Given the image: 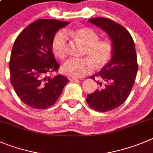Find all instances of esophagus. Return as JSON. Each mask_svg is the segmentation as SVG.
I'll return each mask as SVG.
<instances>
[{
  "instance_id": "1",
  "label": "esophagus",
  "mask_w": 153,
  "mask_h": 153,
  "mask_svg": "<svg viewBox=\"0 0 153 153\" xmlns=\"http://www.w3.org/2000/svg\"><path fill=\"white\" fill-rule=\"evenodd\" d=\"M68 79L69 81H75V80H78V78H75V77H72V76H70V75H68Z\"/></svg>"
}]
</instances>
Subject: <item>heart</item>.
Segmentation results:
<instances>
[{"mask_svg": "<svg viewBox=\"0 0 153 153\" xmlns=\"http://www.w3.org/2000/svg\"><path fill=\"white\" fill-rule=\"evenodd\" d=\"M85 45L83 55L89 58L69 59L63 64L62 72L65 74L81 78L94 70V66L102 68L110 61L113 54V45L109 40H99V35L89 27H81L74 30L57 32L51 43V49L56 56L64 59L67 54V35Z\"/></svg>", "mask_w": 153, "mask_h": 153, "instance_id": "obj_1", "label": "heart"}]
</instances>
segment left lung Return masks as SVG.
Here are the masks:
<instances>
[{
  "label": "left lung",
  "instance_id": "obj_1",
  "mask_svg": "<svg viewBox=\"0 0 153 153\" xmlns=\"http://www.w3.org/2000/svg\"><path fill=\"white\" fill-rule=\"evenodd\" d=\"M90 22L105 31L113 45L112 59L98 73L90 78L100 87L87 95L91 109L105 112L125 102L135 82L138 65L135 45L129 31L112 19L102 17L89 19Z\"/></svg>",
  "mask_w": 153,
  "mask_h": 153
}]
</instances>
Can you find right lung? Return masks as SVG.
Returning a JSON list of instances; mask_svg holds the SVG:
<instances>
[{
	"label": "right lung",
	"mask_w": 153,
	"mask_h": 153,
	"mask_svg": "<svg viewBox=\"0 0 153 153\" xmlns=\"http://www.w3.org/2000/svg\"><path fill=\"white\" fill-rule=\"evenodd\" d=\"M68 23L41 19L28 25L14 42L9 63L11 85L21 100L33 109L53 105L68 82L62 75L48 76L59 68L51 49L52 40Z\"/></svg>",
	"instance_id": "obj_1"
}]
</instances>
